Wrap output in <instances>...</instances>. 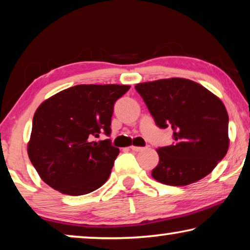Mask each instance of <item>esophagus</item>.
I'll use <instances>...</instances> for the list:
<instances>
[{
  "label": "esophagus",
  "instance_id": "34e87169",
  "mask_svg": "<svg viewBox=\"0 0 250 250\" xmlns=\"http://www.w3.org/2000/svg\"><path fill=\"white\" fill-rule=\"evenodd\" d=\"M146 148H142V146H131V150L132 151H135V152H140V151H143Z\"/></svg>",
  "mask_w": 250,
  "mask_h": 250
}]
</instances>
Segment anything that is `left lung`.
Instances as JSON below:
<instances>
[{
  "label": "left lung",
  "instance_id": "1",
  "mask_svg": "<svg viewBox=\"0 0 250 250\" xmlns=\"http://www.w3.org/2000/svg\"><path fill=\"white\" fill-rule=\"evenodd\" d=\"M160 128L170 126L174 142L157 149L152 177L182 187L208 175L229 149V116L223 102L196 82L168 78L135 85Z\"/></svg>",
  "mask_w": 250,
  "mask_h": 250
}]
</instances>
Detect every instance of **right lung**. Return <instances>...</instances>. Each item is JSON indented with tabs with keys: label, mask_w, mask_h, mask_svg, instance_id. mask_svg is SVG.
I'll list each match as a JSON object with an SVG mask.
<instances>
[{
	"label": "right lung",
	"mask_w": 250,
	"mask_h": 250,
	"mask_svg": "<svg viewBox=\"0 0 250 250\" xmlns=\"http://www.w3.org/2000/svg\"><path fill=\"white\" fill-rule=\"evenodd\" d=\"M128 85H76L57 93L37 108L28 156L47 186L61 193L82 196L104 186L119 149L110 139L114 104Z\"/></svg>",
	"instance_id": "1"
}]
</instances>
